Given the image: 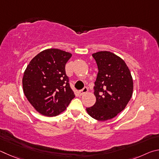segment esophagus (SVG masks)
I'll list each match as a JSON object with an SVG mask.
<instances>
[{
	"label": "esophagus",
	"mask_w": 159,
	"mask_h": 159,
	"mask_svg": "<svg viewBox=\"0 0 159 159\" xmlns=\"http://www.w3.org/2000/svg\"><path fill=\"white\" fill-rule=\"evenodd\" d=\"M88 91V88H87V87H84V88L82 89V90H80V91H79V93L80 94V95H83V94H84L85 93H87Z\"/></svg>",
	"instance_id": "obj_1"
}]
</instances>
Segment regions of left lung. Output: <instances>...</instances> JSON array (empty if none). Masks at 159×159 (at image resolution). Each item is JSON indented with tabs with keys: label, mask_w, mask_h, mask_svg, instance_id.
<instances>
[{
	"label": "left lung",
	"mask_w": 159,
	"mask_h": 159,
	"mask_svg": "<svg viewBox=\"0 0 159 159\" xmlns=\"http://www.w3.org/2000/svg\"><path fill=\"white\" fill-rule=\"evenodd\" d=\"M92 57L98 69L93 87L96 101L87 111L96 120L106 121L126 107L133 94V79L126 63L113 53L98 52Z\"/></svg>",
	"instance_id": "1"
}]
</instances>
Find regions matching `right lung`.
I'll return each instance as SVG.
<instances>
[{"label": "right lung", "instance_id": "right-lung-1", "mask_svg": "<svg viewBox=\"0 0 159 159\" xmlns=\"http://www.w3.org/2000/svg\"><path fill=\"white\" fill-rule=\"evenodd\" d=\"M71 57L63 50L48 49L36 55L27 66L22 80L24 93L43 115H59L75 98L65 68Z\"/></svg>", "mask_w": 159, "mask_h": 159}]
</instances>
